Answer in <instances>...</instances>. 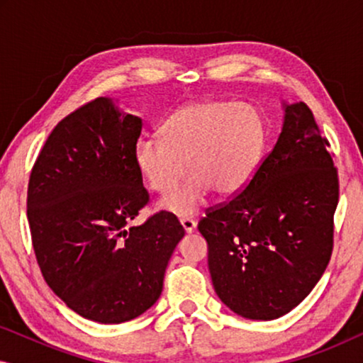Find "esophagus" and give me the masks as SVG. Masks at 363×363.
I'll return each mask as SVG.
<instances>
[{"mask_svg":"<svg viewBox=\"0 0 363 363\" xmlns=\"http://www.w3.org/2000/svg\"><path fill=\"white\" fill-rule=\"evenodd\" d=\"M180 223H182L183 230H185L186 233H191L196 228V221L193 220V218H182Z\"/></svg>","mask_w":363,"mask_h":363,"instance_id":"34e87169","label":"esophagus"}]
</instances>
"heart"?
<instances>
[{
	"instance_id": "1",
	"label": "heart",
	"mask_w": 363,
	"mask_h": 363,
	"mask_svg": "<svg viewBox=\"0 0 363 363\" xmlns=\"http://www.w3.org/2000/svg\"><path fill=\"white\" fill-rule=\"evenodd\" d=\"M160 138H140L133 162L152 191L167 195L186 172L194 175L163 200V210L190 216L210 190L240 193L256 175L267 143L264 118L246 104L200 101L183 106L160 125Z\"/></svg>"
}]
</instances>
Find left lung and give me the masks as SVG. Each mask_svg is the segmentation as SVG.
Here are the masks:
<instances>
[{
	"label": "left lung",
	"mask_w": 363,
	"mask_h": 363,
	"mask_svg": "<svg viewBox=\"0 0 363 363\" xmlns=\"http://www.w3.org/2000/svg\"><path fill=\"white\" fill-rule=\"evenodd\" d=\"M284 108L281 135L252 180L198 223L218 297L252 320L301 304L334 247L339 175L330 143L304 102Z\"/></svg>",
	"instance_id": "1"
}]
</instances>
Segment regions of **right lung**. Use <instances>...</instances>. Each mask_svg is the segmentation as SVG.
<instances>
[{"instance_id":"obj_1","label":"right lung","mask_w":363,"mask_h":363,"mask_svg":"<svg viewBox=\"0 0 363 363\" xmlns=\"http://www.w3.org/2000/svg\"><path fill=\"white\" fill-rule=\"evenodd\" d=\"M140 133L142 118L94 99L52 128L29 177L28 221L44 279L69 309L101 324L155 304L185 236L168 211L130 226L150 200L133 162Z\"/></svg>"}]
</instances>
